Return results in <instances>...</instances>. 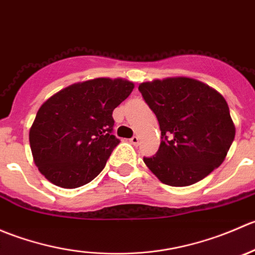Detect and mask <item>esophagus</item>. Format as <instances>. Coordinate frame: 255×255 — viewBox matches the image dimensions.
I'll list each match as a JSON object with an SVG mask.
<instances>
[{
	"label": "esophagus",
	"mask_w": 255,
	"mask_h": 255,
	"mask_svg": "<svg viewBox=\"0 0 255 255\" xmlns=\"http://www.w3.org/2000/svg\"><path fill=\"white\" fill-rule=\"evenodd\" d=\"M129 142L132 144H134V145H137V144L139 143V138H138L137 135H133V137L129 139Z\"/></svg>",
	"instance_id": "34e87169"
}]
</instances>
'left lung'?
Masks as SVG:
<instances>
[{
    "label": "left lung",
    "instance_id": "obj_1",
    "mask_svg": "<svg viewBox=\"0 0 255 255\" xmlns=\"http://www.w3.org/2000/svg\"><path fill=\"white\" fill-rule=\"evenodd\" d=\"M138 90L161 130L156 154L143 160L163 184L189 186L223 163L236 127L220 92L190 78L143 82Z\"/></svg>",
    "mask_w": 255,
    "mask_h": 255
}]
</instances>
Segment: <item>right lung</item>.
Masks as SVG:
<instances>
[{
    "instance_id": "add662e5",
    "label": "right lung",
    "mask_w": 255,
    "mask_h": 255,
    "mask_svg": "<svg viewBox=\"0 0 255 255\" xmlns=\"http://www.w3.org/2000/svg\"><path fill=\"white\" fill-rule=\"evenodd\" d=\"M134 89L123 79L73 84L38 110L29 143L38 170L51 184L76 189L99 175L120 139L112 112Z\"/></svg>"
}]
</instances>
